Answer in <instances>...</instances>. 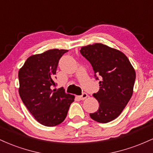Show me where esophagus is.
<instances>
[{
	"label": "esophagus",
	"instance_id": "esophagus-1",
	"mask_svg": "<svg viewBox=\"0 0 153 153\" xmlns=\"http://www.w3.org/2000/svg\"><path fill=\"white\" fill-rule=\"evenodd\" d=\"M88 97V94H85V93H82V94L81 96H78V99L80 100H84L85 99Z\"/></svg>",
	"mask_w": 153,
	"mask_h": 153
}]
</instances>
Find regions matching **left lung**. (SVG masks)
I'll list each match as a JSON object with an SVG mask.
<instances>
[{"label":"left lung","mask_w":153,"mask_h":153,"mask_svg":"<svg viewBox=\"0 0 153 153\" xmlns=\"http://www.w3.org/2000/svg\"><path fill=\"white\" fill-rule=\"evenodd\" d=\"M81 54L89 61L100 89L94 96L99 103L91 118L107 123L118 117L133 94L136 73L127 56L103 44L82 47Z\"/></svg>","instance_id":"obj_1"}]
</instances>
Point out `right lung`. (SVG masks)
Listing matches in <instances>:
<instances>
[{
  "label": "right lung",
  "instance_id": "obj_1",
  "mask_svg": "<svg viewBox=\"0 0 153 153\" xmlns=\"http://www.w3.org/2000/svg\"><path fill=\"white\" fill-rule=\"evenodd\" d=\"M65 50H50L26 59L19 72L20 97L34 119L46 127H54L66 118L75 96L55 87L59 59Z\"/></svg>",
  "mask_w": 153,
  "mask_h": 153
}]
</instances>
